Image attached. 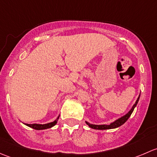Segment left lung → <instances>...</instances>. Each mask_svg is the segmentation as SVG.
<instances>
[{
	"label": "left lung",
	"instance_id": "obj_1",
	"mask_svg": "<svg viewBox=\"0 0 157 157\" xmlns=\"http://www.w3.org/2000/svg\"><path fill=\"white\" fill-rule=\"evenodd\" d=\"M139 99H140V95H139L138 98H137V99L136 100L135 103L134 104V105L132 106V108L131 109V110H130L127 114H125L124 115L121 116V118L116 119L115 121H114L113 122L110 123L109 124H90V123L87 122V121H86V124H87L90 128H93V129H96V130L113 129V128H116L120 127V126L122 125L123 124H124V123L127 121V120L128 119V118H129V117L131 116V115L132 114L134 108H135L136 105H137V102H138Z\"/></svg>",
	"mask_w": 157,
	"mask_h": 157
}]
</instances>
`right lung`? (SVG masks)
I'll list each match as a JSON object with an SVG mask.
<instances>
[{"label":"right lung","mask_w":157,"mask_h":157,"mask_svg":"<svg viewBox=\"0 0 157 157\" xmlns=\"http://www.w3.org/2000/svg\"><path fill=\"white\" fill-rule=\"evenodd\" d=\"M58 118H59V116L56 118L54 121L52 122L48 123V124H26L25 123L24 124H26V126L28 127H30L33 129L36 130H43V129H47V128H52L53 126H55V124H57V121H58Z\"/></svg>","instance_id":"obj_1"}]
</instances>
